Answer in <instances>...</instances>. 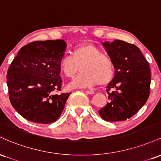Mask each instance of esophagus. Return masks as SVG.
Here are the masks:
<instances>
[{"instance_id":"obj_1","label":"esophagus","mask_w":161,"mask_h":161,"mask_svg":"<svg viewBox=\"0 0 161 161\" xmlns=\"http://www.w3.org/2000/svg\"><path fill=\"white\" fill-rule=\"evenodd\" d=\"M86 93L88 94V95H94V94H95V92H93V91H86Z\"/></svg>"}]
</instances>
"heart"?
I'll use <instances>...</instances> for the list:
<instances>
[{
  "label": "heart",
  "mask_w": 161,
  "mask_h": 161,
  "mask_svg": "<svg viewBox=\"0 0 161 161\" xmlns=\"http://www.w3.org/2000/svg\"><path fill=\"white\" fill-rule=\"evenodd\" d=\"M59 69L64 76L72 79L79 69L82 73L68 85V88H92L99 83L107 84L114 73L112 59L102 53L101 50L91 44L79 45L72 51V55L64 54L59 60Z\"/></svg>",
  "instance_id": "obj_1"
}]
</instances>
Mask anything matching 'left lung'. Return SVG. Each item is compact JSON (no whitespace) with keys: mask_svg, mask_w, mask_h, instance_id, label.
I'll list each match as a JSON object with an SVG mask.
<instances>
[{"mask_svg":"<svg viewBox=\"0 0 161 161\" xmlns=\"http://www.w3.org/2000/svg\"><path fill=\"white\" fill-rule=\"evenodd\" d=\"M103 47L114 63L115 75L107 87L110 100L99 114L106 121H124L145 105L150 94L151 69L141 50L124 41L105 42Z\"/></svg>","mask_w":161,"mask_h":161,"instance_id":"1","label":"left lung"}]
</instances>
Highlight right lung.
Listing matches in <instances>:
<instances>
[{
  "label": "right lung",
  "mask_w": 161,
  "mask_h": 161,
  "mask_svg": "<svg viewBox=\"0 0 161 161\" xmlns=\"http://www.w3.org/2000/svg\"><path fill=\"white\" fill-rule=\"evenodd\" d=\"M64 40L37 41L19 50L7 74L9 97L14 108L33 123L56 121L71 93L56 95L61 88L59 60L64 55Z\"/></svg>",
  "instance_id": "right-lung-1"
}]
</instances>
